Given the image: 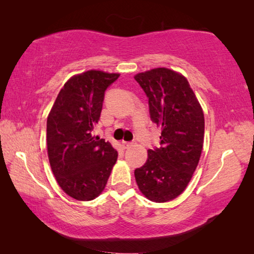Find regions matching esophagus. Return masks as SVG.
Returning <instances> with one entry per match:
<instances>
[{
	"label": "esophagus",
	"instance_id": "obj_1",
	"mask_svg": "<svg viewBox=\"0 0 254 254\" xmlns=\"http://www.w3.org/2000/svg\"><path fill=\"white\" fill-rule=\"evenodd\" d=\"M133 144H134L133 142H126V141H123V142H122V145H123V147H124V148H128L130 146H132Z\"/></svg>",
	"mask_w": 254,
	"mask_h": 254
}]
</instances>
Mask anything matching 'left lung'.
<instances>
[{"label": "left lung", "mask_w": 254, "mask_h": 254, "mask_svg": "<svg viewBox=\"0 0 254 254\" xmlns=\"http://www.w3.org/2000/svg\"><path fill=\"white\" fill-rule=\"evenodd\" d=\"M148 97L152 121L161 127L160 148L134 171L139 191L149 201L169 202L186 190L201 157L204 113L188 79L167 67L136 74Z\"/></svg>", "instance_id": "1"}]
</instances>
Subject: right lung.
<instances>
[{
  "instance_id": "1",
  "label": "right lung",
  "mask_w": 254,
  "mask_h": 254,
  "mask_svg": "<svg viewBox=\"0 0 254 254\" xmlns=\"http://www.w3.org/2000/svg\"><path fill=\"white\" fill-rule=\"evenodd\" d=\"M119 73L99 69L76 74L64 84L47 120L48 157L58 185L77 201H91L105 190L118 152L94 136L105 91Z\"/></svg>"
}]
</instances>
